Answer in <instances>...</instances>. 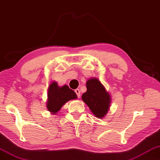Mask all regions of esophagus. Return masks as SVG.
Segmentation results:
<instances>
[{
  "label": "esophagus",
  "mask_w": 160,
  "mask_h": 160,
  "mask_svg": "<svg viewBox=\"0 0 160 160\" xmlns=\"http://www.w3.org/2000/svg\"><path fill=\"white\" fill-rule=\"evenodd\" d=\"M75 93L77 94L78 97L80 98V90H79V89H76V90H75Z\"/></svg>",
  "instance_id": "obj_1"
}]
</instances>
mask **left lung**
Listing matches in <instances>:
<instances>
[{
	"label": "left lung",
	"instance_id": "8db88e82",
	"mask_svg": "<svg viewBox=\"0 0 160 160\" xmlns=\"http://www.w3.org/2000/svg\"><path fill=\"white\" fill-rule=\"evenodd\" d=\"M86 87L87 91L82 95V101L88 105L96 117L103 118L108 113L110 107V94L95 78H90L87 81Z\"/></svg>",
	"mask_w": 160,
	"mask_h": 160
}]
</instances>
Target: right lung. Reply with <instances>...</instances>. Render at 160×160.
<instances>
[{
    "instance_id": "1",
    "label": "right lung",
    "mask_w": 160,
    "mask_h": 160,
    "mask_svg": "<svg viewBox=\"0 0 160 160\" xmlns=\"http://www.w3.org/2000/svg\"><path fill=\"white\" fill-rule=\"evenodd\" d=\"M47 97V108L52 114H56L68 101L78 98L75 92L68 85L59 87L55 81L49 85Z\"/></svg>"
}]
</instances>
